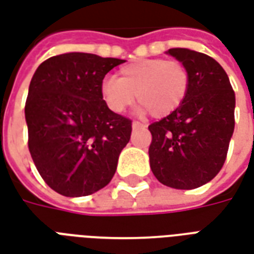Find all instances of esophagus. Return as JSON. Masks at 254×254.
I'll use <instances>...</instances> for the list:
<instances>
[{
    "mask_svg": "<svg viewBox=\"0 0 254 254\" xmlns=\"http://www.w3.org/2000/svg\"><path fill=\"white\" fill-rule=\"evenodd\" d=\"M132 127H133V129H142V127H145L146 125L145 124H141V122H138V121H133Z\"/></svg>",
    "mask_w": 254,
    "mask_h": 254,
    "instance_id": "esophagus-1",
    "label": "esophagus"
}]
</instances>
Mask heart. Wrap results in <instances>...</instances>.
Instances as JSON below:
<instances>
[{"label": "heart", "instance_id": "obj_1", "mask_svg": "<svg viewBox=\"0 0 254 254\" xmlns=\"http://www.w3.org/2000/svg\"><path fill=\"white\" fill-rule=\"evenodd\" d=\"M190 87L191 74L185 63L149 58L124 65L118 71V79L106 78L101 86V94L112 112H125L134 102L136 95L141 112L161 118L183 105Z\"/></svg>", "mask_w": 254, "mask_h": 254}]
</instances>
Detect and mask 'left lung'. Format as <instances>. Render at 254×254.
Instances as JSON below:
<instances>
[{"instance_id":"8db88e82","label":"left lung","mask_w":254,"mask_h":254,"mask_svg":"<svg viewBox=\"0 0 254 254\" xmlns=\"http://www.w3.org/2000/svg\"><path fill=\"white\" fill-rule=\"evenodd\" d=\"M167 54L187 65L191 87L178 110L148 127L151 170L164 186L198 189L214 179L226 160L236 95L213 58L189 48H171Z\"/></svg>"}]
</instances>
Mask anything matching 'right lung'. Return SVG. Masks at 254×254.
I'll list each match as a JSON object with an SVG mask.
<instances>
[{
  "label": "right lung",
  "instance_id": "1",
  "mask_svg": "<svg viewBox=\"0 0 254 254\" xmlns=\"http://www.w3.org/2000/svg\"><path fill=\"white\" fill-rule=\"evenodd\" d=\"M125 60L69 52L43 62L25 102L28 146L40 176L60 195L94 194L110 183L132 121L112 112L103 78Z\"/></svg>",
  "mask_w": 254,
  "mask_h": 254
}]
</instances>
